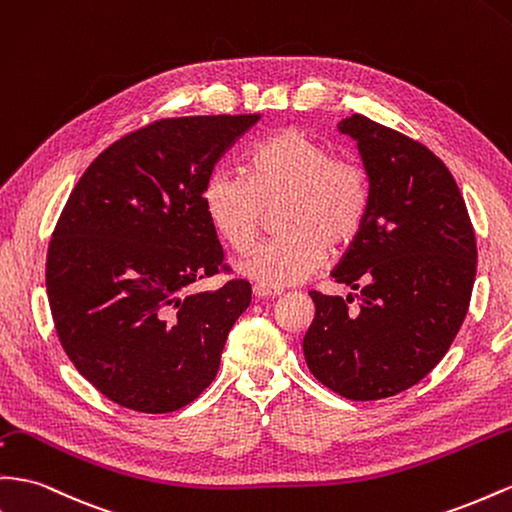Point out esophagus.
<instances>
[{"label": "esophagus", "mask_w": 512, "mask_h": 512, "mask_svg": "<svg viewBox=\"0 0 512 512\" xmlns=\"http://www.w3.org/2000/svg\"><path fill=\"white\" fill-rule=\"evenodd\" d=\"M278 293H273V290H265V288H260V286H254V297L258 299V301H262V299H271V297H275Z\"/></svg>", "instance_id": "obj_1"}]
</instances>
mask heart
I'll return each mask as SVG.
<instances>
[{"instance_id":"obj_1","label":"heart","mask_w":512,"mask_h":512,"mask_svg":"<svg viewBox=\"0 0 512 512\" xmlns=\"http://www.w3.org/2000/svg\"><path fill=\"white\" fill-rule=\"evenodd\" d=\"M245 174L217 170L202 191L204 213L232 252L245 254L258 239L265 213L280 211L284 237L247 256L239 273L265 290H284L319 271L331 250L347 247L362 230L368 176L351 159L297 127L258 142Z\"/></svg>"}]
</instances>
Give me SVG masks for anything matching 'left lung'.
<instances>
[{
	"label": "left lung",
	"instance_id": "8db88e82",
	"mask_svg": "<svg viewBox=\"0 0 512 512\" xmlns=\"http://www.w3.org/2000/svg\"><path fill=\"white\" fill-rule=\"evenodd\" d=\"M338 129L357 142L370 206L331 278L359 295L312 290L303 355L329 390L379 400L416 385L448 353L472 299L476 237L450 170L426 146L362 114ZM353 296L360 306L349 309Z\"/></svg>",
	"mask_w": 512,
	"mask_h": 512
}]
</instances>
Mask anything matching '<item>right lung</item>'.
Wrapping results in <instances>:
<instances>
[{
	"label": "right lung",
	"instance_id": "right-lung-1",
	"mask_svg": "<svg viewBox=\"0 0 512 512\" xmlns=\"http://www.w3.org/2000/svg\"><path fill=\"white\" fill-rule=\"evenodd\" d=\"M260 114L165 118L114 142L79 178L53 230L47 295L68 359L114 403L189 405L217 375L252 286H191L224 267L202 191Z\"/></svg>",
	"mask_w": 512,
	"mask_h": 512
}]
</instances>
